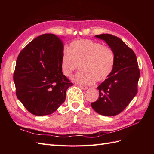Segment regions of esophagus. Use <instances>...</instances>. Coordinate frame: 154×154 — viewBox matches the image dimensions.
I'll return each mask as SVG.
<instances>
[{
    "label": "esophagus",
    "mask_w": 154,
    "mask_h": 154,
    "mask_svg": "<svg viewBox=\"0 0 154 154\" xmlns=\"http://www.w3.org/2000/svg\"><path fill=\"white\" fill-rule=\"evenodd\" d=\"M79 87H80L81 88H82V89H83V90H86V89L88 88L87 87V86H85V85H79Z\"/></svg>",
    "instance_id": "34e87169"
}]
</instances>
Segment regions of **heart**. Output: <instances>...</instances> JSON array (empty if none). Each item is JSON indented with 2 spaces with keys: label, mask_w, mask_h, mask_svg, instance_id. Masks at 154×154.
I'll list each match as a JSON object with an SVG mask.
<instances>
[{
  "label": "heart",
  "mask_w": 154,
  "mask_h": 154,
  "mask_svg": "<svg viewBox=\"0 0 154 154\" xmlns=\"http://www.w3.org/2000/svg\"><path fill=\"white\" fill-rule=\"evenodd\" d=\"M115 57L108 46L90 39H78L70 43L63 53L60 68L64 75L72 77L79 67L82 70L74 77L77 83L91 85L103 81L109 77L115 66Z\"/></svg>",
  "instance_id": "obj_1"
}]
</instances>
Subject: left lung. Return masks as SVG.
<instances>
[{
	"label": "left lung",
	"mask_w": 154,
	"mask_h": 154,
	"mask_svg": "<svg viewBox=\"0 0 154 154\" xmlns=\"http://www.w3.org/2000/svg\"><path fill=\"white\" fill-rule=\"evenodd\" d=\"M96 38L107 43L115 54V62L111 74L97 87L99 98L91 106L100 115L115 116L136 96L140 77L139 65L135 53L119 38L109 34L97 35Z\"/></svg>",
	"instance_id": "obj_1"
}]
</instances>
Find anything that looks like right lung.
Instances as JSON below:
<instances>
[{
    "label": "right lung",
    "mask_w": 154,
    "mask_h": 154,
    "mask_svg": "<svg viewBox=\"0 0 154 154\" xmlns=\"http://www.w3.org/2000/svg\"><path fill=\"white\" fill-rule=\"evenodd\" d=\"M63 50L60 38L45 34L30 42L17 58L14 73L15 93L34 115L56 111L66 100V90L73 85L61 71Z\"/></svg>",
    "instance_id": "add662e5"
}]
</instances>
